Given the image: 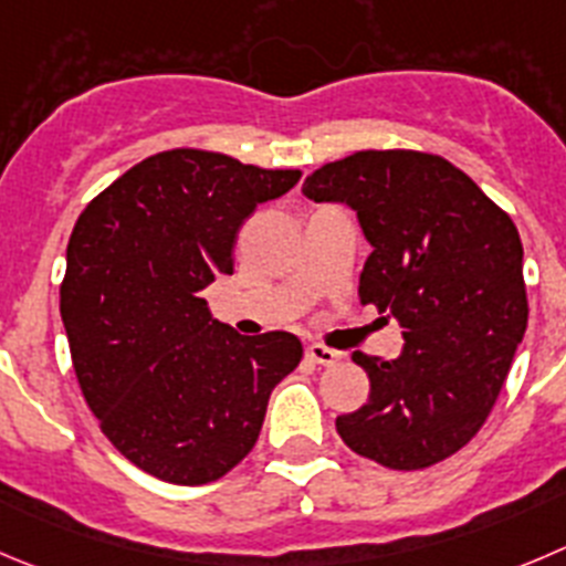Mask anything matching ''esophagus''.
Listing matches in <instances>:
<instances>
[{
	"instance_id": "1",
	"label": "esophagus",
	"mask_w": 566,
	"mask_h": 566,
	"mask_svg": "<svg viewBox=\"0 0 566 566\" xmlns=\"http://www.w3.org/2000/svg\"><path fill=\"white\" fill-rule=\"evenodd\" d=\"M305 355H308L314 364H322V367H333L342 355L336 353V349L325 347V344H308V349H305Z\"/></svg>"
}]
</instances>
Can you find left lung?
Masks as SVG:
<instances>
[{"label":"left lung","mask_w":566,"mask_h":566,"mask_svg":"<svg viewBox=\"0 0 566 566\" xmlns=\"http://www.w3.org/2000/svg\"><path fill=\"white\" fill-rule=\"evenodd\" d=\"M314 202H347L373 244L360 305L402 327L400 358L353 353L369 400L336 419L349 450L389 470L459 453L497 402L528 327L522 241L509 213L441 155L360 149L305 177Z\"/></svg>","instance_id":"left-lung-1"}]
</instances>
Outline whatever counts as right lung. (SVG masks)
<instances>
[{
  "instance_id": "add662e5",
  "label": "right lung",
  "mask_w": 566,
  "mask_h": 566,
  "mask_svg": "<svg viewBox=\"0 0 566 566\" xmlns=\"http://www.w3.org/2000/svg\"><path fill=\"white\" fill-rule=\"evenodd\" d=\"M300 169H261L208 149H166L80 213L61 316L85 402L127 461L177 486L228 475L252 448L274 386L303 344L239 336L199 292L233 274L235 233Z\"/></svg>"
}]
</instances>
